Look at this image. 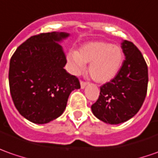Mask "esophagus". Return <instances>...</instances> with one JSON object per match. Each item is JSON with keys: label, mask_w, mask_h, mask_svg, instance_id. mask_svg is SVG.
<instances>
[{"label": "esophagus", "mask_w": 158, "mask_h": 158, "mask_svg": "<svg viewBox=\"0 0 158 158\" xmlns=\"http://www.w3.org/2000/svg\"><path fill=\"white\" fill-rule=\"evenodd\" d=\"M87 85V83H86V82H85V81H82V80L80 81V86H81V88H82V89L85 87V85Z\"/></svg>", "instance_id": "esophagus-1"}]
</instances>
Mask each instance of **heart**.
Wrapping results in <instances>:
<instances>
[{
  "label": "heart",
  "instance_id": "heart-1",
  "mask_svg": "<svg viewBox=\"0 0 158 158\" xmlns=\"http://www.w3.org/2000/svg\"><path fill=\"white\" fill-rule=\"evenodd\" d=\"M123 59L122 48L106 42L87 43L79 49V52H71L68 54L73 73H82L85 64H90V76L98 83H106L114 79L122 67Z\"/></svg>",
  "mask_w": 158,
  "mask_h": 158
}]
</instances>
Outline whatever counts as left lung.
I'll return each mask as SVG.
<instances>
[{
    "mask_svg": "<svg viewBox=\"0 0 158 158\" xmlns=\"http://www.w3.org/2000/svg\"><path fill=\"white\" fill-rule=\"evenodd\" d=\"M125 55L114 79L101 86V93L91 108L99 120L119 124L135 116L143 106L148 88V66L142 52L131 42L122 44Z\"/></svg>",
    "mask_w": 158,
    "mask_h": 158,
    "instance_id": "left-lung-1",
    "label": "left lung"
}]
</instances>
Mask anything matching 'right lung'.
Returning <instances> with one entry per match:
<instances>
[{"mask_svg": "<svg viewBox=\"0 0 158 158\" xmlns=\"http://www.w3.org/2000/svg\"><path fill=\"white\" fill-rule=\"evenodd\" d=\"M68 35L64 32L32 35L11 57V97L18 112L31 123L44 124L57 119L72 91L80 88L79 79L64 69L67 61L57 44Z\"/></svg>", "mask_w": 158, "mask_h": 158, "instance_id": "add662e5", "label": "right lung"}]
</instances>
